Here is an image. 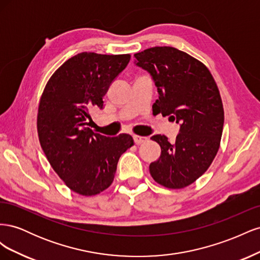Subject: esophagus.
Listing matches in <instances>:
<instances>
[{"mask_svg": "<svg viewBox=\"0 0 260 260\" xmlns=\"http://www.w3.org/2000/svg\"><path fill=\"white\" fill-rule=\"evenodd\" d=\"M133 140H135V143L136 144H142V143L146 142V141L148 140V138L141 137V136H133Z\"/></svg>", "mask_w": 260, "mask_h": 260, "instance_id": "34e87169", "label": "esophagus"}]
</instances>
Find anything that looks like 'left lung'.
<instances>
[{
    "mask_svg": "<svg viewBox=\"0 0 260 260\" xmlns=\"http://www.w3.org/2000/svg\"><path fill=\"white\" fill-rule=\"evenodd\" d=\"M135 57L158 92L155 112L180 123L174 143L161 135L151 138L161 154L149 172L160 185L185 187L209 168L220 146L224 113L218 86L202 61L171 46H155Z\"/></svg>",
    "mask_w": 260,
    "mask_h": 260,
    "instance_id": "obj_1",
    "label": "left lung"
}]
</instances>
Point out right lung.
<instances>
[{"instance_id":"right-lung-1","label":"right lung","mask_w":260,"mask_h":260,"mask_svg":"<svg viewBox=\"0 0 260 260\" xmlns=\"http://www.w3.org/2000/svg\"><path fill=\"white\" fill-rule=\"evenodd\" d=\"M130 54L83 52L55 72L38 109L39 141L52 168L70 190L96 195L111 185L120 156L133 145L131 136L94 133V109H103L109 85L127 67Z\"/></svg>"}]
</instances>
